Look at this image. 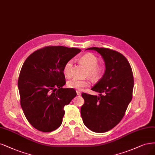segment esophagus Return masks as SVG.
<instances>
[{
    "label": "esophagus",
    "instance_id": "obj_1",
    "mask_svg": "<svg viewBox=\"0 0 155 155\" xmlns=\"http://www.w3.org/2000/svg\"><path fill=\"white\" fill-rule=\"evenodd\" d=\"M76 92H77V95H81V92H79V91H78V90H77Z\"/></svg>",
    "mask_w": 155,
    "mask_h": 155
}]
</instances>
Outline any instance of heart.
Masks as SVG:
<instances>
[{
    "label": "heart",
    "mask_w": 155,
    "mask_h": 155,
    "mask_svg": "<svg viewBox=\"0 0 155 155\" xmlns=\"http://www.w3.org/2000/svg\"><path fill=\"white\" fill-rule=\"evenodd\" d=\"M99 58L91 52L87 53L80 58V61L88 68L87 76H90L94 80L100 79L104 73V67L99 65ZM72 66L73 60L67 61L64 65L63 71L65 77H71ZM67 85L68 88L82 90L83 88L90 86V82L88 80H79L74 78L68 81Z\"/></svg>",
    "instance_id": "obj_1"
}]
</instances>
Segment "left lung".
Masks as SVG:
<instances>
[{
    "mask_svg": "<svg viewBox=\"0 0 155 155\" xmlns=\"http://www.w3.org/2000/svg\"><path fill=\"white\" fill-rule=\"evenodd\" d=\"M102 56L106 71L92 88L99 96L82 93L84 103L81 108L84 124L91 131L106 132L118 124L131 102L134 79L130 63L124 56L104 47H90Z\"/></svg>",
    "mask_w": 155,
    "mask_h": 155,
    "instance_id": "1",
    "label": "left lung"
}]
</instances>
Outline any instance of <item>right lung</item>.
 Returning <instances> with one entry per match:
<instances>
[{"instance_id":"obj_1","label":"right lung","mask_w":155,"mask_h":155,"mask_svg":"<svg viewBox=\"0 0 155 155\" xmlns=\"http://www.w3.org/2000/svg\"><path fill=\"white\" fill-rule=\"evenodd\" d=\"M81 49L46 46L27 58L18 79L20 105L29 123L40 131L59 127L65 115L64 106L76 96L73 88H63V67Z\"/></svg>"}]
</instances>
